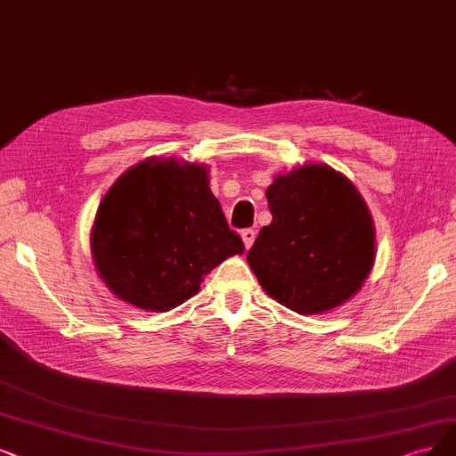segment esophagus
<instances>
[{
  "label": "esophagus",
  "instance_id": "1",
  "mask_svg": "<svg viewBox=\"0 0 456 456\" xmlns=\"http://www.w3.org/2000/svg\"><path fill=\"white\" fill-rule=\"evenodd\" d=\"M240 234H242L244 246L249 249V248H251V244H254V240H256V234H257V232H256L254 229H244Z\"/></svg>",
  "mask_w": 456,
  "mask_h": 456
}]
</instances>
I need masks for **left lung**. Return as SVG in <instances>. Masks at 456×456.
Returning a JSON list of instances; mask_svg holds the SVG:
<instances>
[{
    "label": "left lung",
    "mask_w": 456,
    "mask_h": 456,
    "mask_svg": "<svg viewBox=\"0 0 456 456\" xmlns=\"http://www.w3.org/2000/svg\"><path fill=\"white\" fill-rule=\"evenodd\" d=\"M266 200L273 222L248 251L266 295L300 315L355 297L376 261V229L353 182L325 163H305L278 175Z\"/></svg>",
    "instance_id": "1"
}]
</instances>
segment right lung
Listing matches in <instances>:
<instances>
[{
    "mask_svg": "<svg viewBox=\"0 0 456 456\" xmlns=\"http://www.w3.org/2000/svg\"><path fill=\"white\" fill-rule=\"evenodd\" d=\"M208 183L207 165L156 156L116 178L90 232L95 271L116 298L168 312L219 263L244 254Z\"/></svg>",
    "mask_w": 456,
    "mask_h": 456,
    "instance_id": "obj_1",
    "label": "right lung"
}]
</instances>
